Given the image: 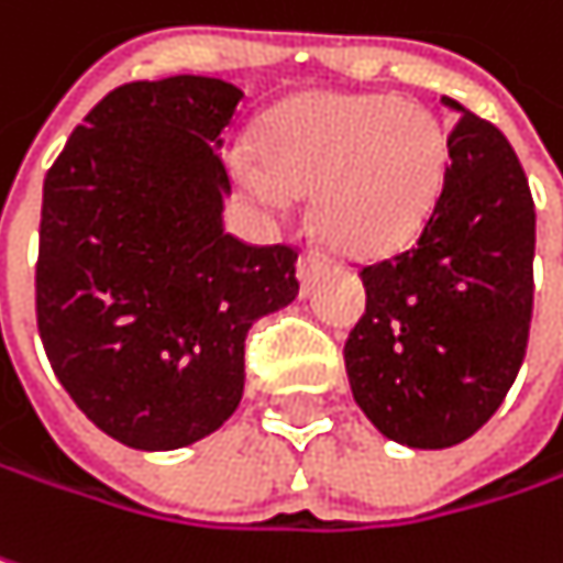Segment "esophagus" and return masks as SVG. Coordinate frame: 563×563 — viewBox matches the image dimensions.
<instances>
[{"label":"esophagus","mask_w":563,"mask_h":563,"mask_svg":"<svg viewBox=\"0 0 563 563\" xmlns=\"http://www.w3.org/2000/svg\"><path fill=\"white\" fill-rule=\"evenodd\" d=\"M327 268V256L323 253H317V250H307L301 256V262H298V278H301V285L307 288L320 272Z\"/></svg>","instance_id":"esophagus-1"}]
</instances>
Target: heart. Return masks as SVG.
Returning <instances> with one entry per match:
<instances>
[{
    "label": "heart",
    "mask_w": 563,
    "mask_h": 563,
    "mask_svg": "<svg viewBox=\"0 0 563 563\" xmlns=\"http://www.w3.org/2000/svg\"><path fill=\"white\" fill-rule=\"evenodd\" d=\"M240 185L265 205L313 191V221L345 253L375 256L417 236L445 176V134L413 101L310 92L262 121Z\"/></svg>",
    "instance_id": "obj_1"
}]
</instances>
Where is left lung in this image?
Here are the masks:
<instances>
[{"label": "left lung", "mask_w": 563, "mask_h": 563, "mask_svg": "<svg viewBox=\"0 0 563 563\" xmlns=\"http://www.w3.org/2000/svg\"><path fill=\"white\" fill-rule=\"evenodd\" d=\"M449 166L410 250L362 265L365 313L342 349L362 413L410 449H449L512 387L536 298V201L490 121L445 99Z\"/></svg>", "instance_id": "obj_1"}]
</instances>
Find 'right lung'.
<instances>
[{"label": "right lung", "instance_id": "obj_1", "mask_svg": "<svg viewBox=\"0 0 563 563\" xmlns=\"http://www.w3.org/2000/svg\"><path fill=\"white\" fill-rule=\"evenodd\" d=\"M243 92L169 76L108 92L44 179L37 333L76 407L111 439L166 452L243 397L246 333L298 298V246L223 230L221 156Z\"/></svg>", "mask_w": 563, "mask_h": 563}]
</instances>
